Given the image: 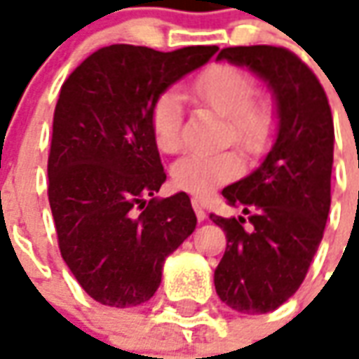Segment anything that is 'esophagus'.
Wrapping results in <instances>:
<instances>
[{"mask_svg":"<svg viewBox=\"0 0 359 359\" xmlns=\"http://www.w3.org/2000/svg\"><path fill=\"white\" fill-rule=\"evenodd\" d=\"M191 205L193 208H195V215H197V218H199V222H203V220L207 218V212H205V208H203V203H201L199 199H193Z\"/></svg>","mask_w":359,"mask_h":359,"instance_id":"34e87169","label":"esophagus"}]
</instances>
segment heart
<instances>
[{
    "instance_id": "b5f03b06",
    "label": "heart",
    "mask_w": 359,
    "mask_h": 359,
    "mask_svg": "<svg viewBox=\"0 0 359 359\" xmlns=\"http://www.w3.org/2000/svg\"><path fill=\"white\" fill-rule=\"evenodd\" d=\"M255 81L233 65H212L201 73L191 85V96L197 102L216 111L228 121V139L249 156L269 149L273 141V110L266 104L253 102ZM182 96L175 90H164L152 102L151 131L160 151L174 154L182 149ZM241 162L238 154H189L172 168V182L177 189L193 197H207L216 187L238 177Z\"/></svg>"
}]
</instances>
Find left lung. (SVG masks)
<instances>
[{
	"label": "left lung",
	"instance_id": "obj_1",
	"mask_svg": "<svg viewBox=\"0 0 359 359\" xmlns=\"http://www.w3.org/2000/svg\"><path fill=\"white\" fill-rule=\"evenodd\" d=\"M216 60L263 79L276 104L273 149L248 177L222 189L243 216L210 215L228 240L215 271L216 294L240 313H269L296 294L323 240L330 208L332 114L313 71L286 48L236 46Z\"/></svg>",
	"mask_w": 359,
	"mask_h": 359
}]
</instances>
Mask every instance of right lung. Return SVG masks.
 <instances>
[{
  "label": "right lung",
  "mask_w": 359,
  "mask_h": 359,
  "mask_svg": "<svg viewBox=\"0 0 359 359\" xmlns=\"http://www.w3.org/2000/svg\"><path fill=\"white\" fill-rule=\"evenodd\" d=\"M216 50L106 46L88 55L60 90L48 199L65 265L102 306L149 302L166 257L197 226L187 193L154 197L166 174L149 118L158 94L205 65Z\"/></svg>",
  "instance_id": "add662e5"
}]
</instances>
